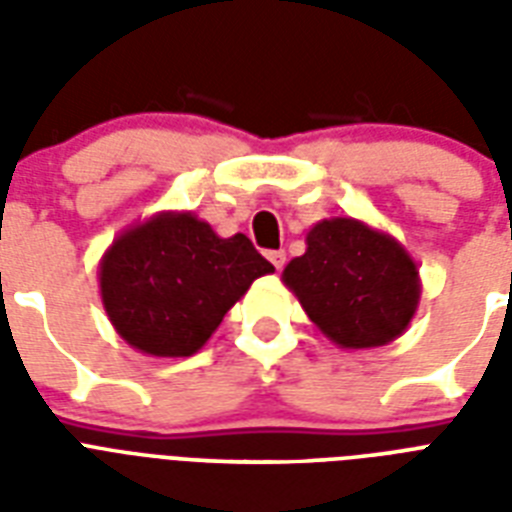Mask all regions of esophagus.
<instances>
[{"mask_svg": "<svg viewBox=\"0 0 512 512\" xmlns=\"http://www.w3.org/2000/svg\"><path fill=\"white\" fill-rule=\"evenodd\" d=\"M268 260H271L276 271H281L284 263H287V255H284V249H273V252H268Z\"/></svg>", "mask_w": 512, "mask_h": 512, "instance_id": "34e87169", "label": "esophagus"}]
</instances>
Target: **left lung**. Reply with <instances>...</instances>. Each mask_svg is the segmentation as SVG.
Listing matches in <instances>:
<instances>
[{"instance_id": "obj_1", "label": "left lung", "mask_w": 512, "mask_h": 512, "mask_svg": "<svg viewBox=\"0 0 512 512\" xmlns=\"http://www.w3.org/2000/svg\"><path fill=\"white\" fill-rule=\"evenodd\" d=\"M281 281L321 335L345 350L380 348L404 335L422 295L420 265L404 244L348 215L313 225Z\"/></svg>"}]
</instances>
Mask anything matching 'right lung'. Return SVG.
Instances as JSON below:
<instances>
[{"label": "right lung", "mask_w": 512, "mask_h": 512, "mask_svg": "<svg viewBox=\"0 0 512 512\" xmlns=\"http://www.w3.org/2000/svg\"><path fill=\"white\" fill-rule=\"evenodd\" d=\"M273 273L244 233L217 236L188 209L132 223L100 257V300L140 353L185 358L207 345L252 281Z\"/></svg>", "instance_id": "1"}]
</instances>
